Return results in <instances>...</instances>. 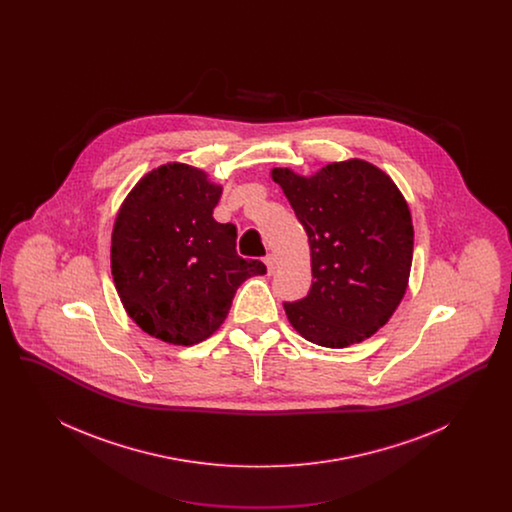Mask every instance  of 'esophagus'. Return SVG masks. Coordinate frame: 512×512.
<instances>
[{
  "mask_svg": "<svg viewBox=\"0 0 512 512\" xmlns=\"http://www.w3.org/2000/svg\"><path fill=\"white\" fill-rule=\"evenodd\" d=\"M265 265H267L268 274H272L276 270V257L268 253L267 257H265Z\"/></svg>",
  "mask_w": 512,
  "mask_h": 512,
  "instance_id": "34e87169",
  "label": "esophagus"
}]
</instances>
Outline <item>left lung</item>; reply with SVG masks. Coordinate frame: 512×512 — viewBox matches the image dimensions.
Listing matches in <instances>:
<instances>
[{
	"label": "left lung",
	"mask_w": 512,
	"mask_h": 512,
	"mask_svg": "<svg viewBox=\"0 0 512 512\" xmlns=\"http://www.w3.org/2000/svg\"><path fill=\"white\" fill-rule=\"evenodd\" d=\"M309 247L313 286L284 303L305 338L341 349L378 332L401 303L413 263V222L405 197L378 167L349 159L313 176L274 169Z\"/></svg>",
	"instance_id": "obj_1"
}]
</instances>
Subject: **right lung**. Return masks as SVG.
I'll list each match as a JSON object with an SVG mask.
<instances>
[{
    "label": "right lung",
    "instance_id": "right-lung-1",
    "mask_svg": "<svg viewBox=\"0 0 512 512\" xmlns=\"http://www.w3.org/2000/svg\"><path fill=\"white\" fill-rule=\"evenodd\" d=\"M222 188L190 165L169 163L134 186L111 238L122 305L153 338L194 345L215 334L236 290L267 267L236 253V226L213 219Z\"/></svg>",
    "mask_w": 512,
    "mask_h": 512
}]
</instances>
